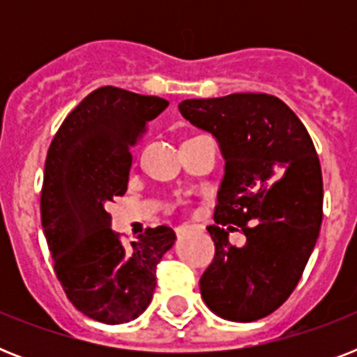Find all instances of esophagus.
I'll return each mask as SVG.
<instances>
[{
  "label": "esophagus",
  "instance_id": "34e87169",
  "mask_svg": "<svg viewBox=\"0 0 357 357\" xmlns=\"http://www.w3.org/2000/svg\"><path fill=\"white\" fill-rule=\"evenodd\" d=\"M187 231H204V226H200V224H185V226L176 228V234L178 235H183Z\"/></svg>",
  "mask_w": 357,
  "mask_h": 357
}]
</instances>
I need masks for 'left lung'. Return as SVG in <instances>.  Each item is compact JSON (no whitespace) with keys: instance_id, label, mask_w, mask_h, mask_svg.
Instances as JSON below:
<instances>
[{"instance_id":"obj_1","label":"left lung","mask_w":357,"mask_h":357,"mask_svg":"<svg viewBox=\"0 0 357 357\" xmlns=\"http://www.w3.org/2000/svg\"><path fill=\"white\" fill-rule=\"evenodd\" d=\"M179 113L218 140L226 159L215 222V257L202 298L228 321L276 311L296 287L322 224V172L307 129L271 94L185 100ZM247 235L244 247L229 231Z\"/></svg>"}]
</instances>
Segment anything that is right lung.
<instances>
[{"label": "right lung", "mask_w": 357, "mask_h": 357, "mask_svg": "<svg viewBox=\"0 0 357 357\" xmlns=\"http://www.w3.org/2000/svg\"><path fill=\"white\" fill-rule=\"evenodd\" d=\"M167 100L100 86L64 119L46 157L42 228L68 300L94 321L120 324L148 307L155 268L172 248L168 226L148 228L123 246L107 204L128 190L131 148Z\"/></svg>", "instance_id": "1"}]
</instances>
